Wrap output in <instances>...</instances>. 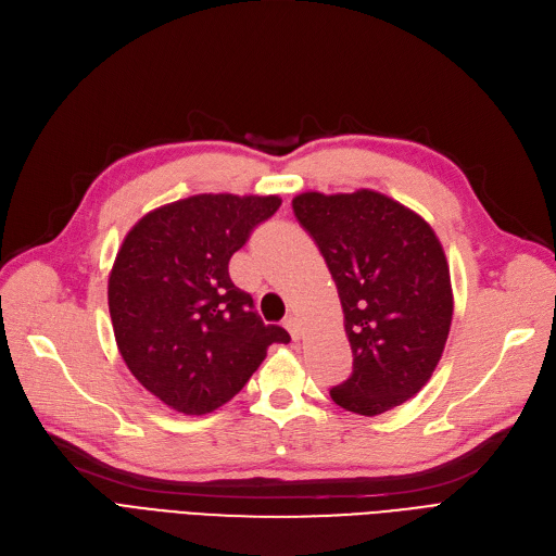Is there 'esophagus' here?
Wrapping results in <instances>:
<instances>
[{
    "mask_svg": "<svg viewBox=\"0 0 556 556\" xmlns=\"http://www.w3.org/2000/svg\"><path fill=\"white\" fill-rule=\"evenodd\" d=\"M283 327H286L288 331H291L293 341H300V338H302V325H300L298 316H286V320H283Z\"/></svg>",
    "mask_w": 556,
    "mask_h": 556,
    "instance_id": "1",
    "label": "esophagus"
}]
</instances>
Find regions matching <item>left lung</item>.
<instances>
[{"label":"left lung","mask_w":556,"mask_h":556,"mask_svg":"<svg viewBox=\"0 0 556 556\" xmlns=\"http://www.w3.org/2000/svg\"><path fill=\"white\" fill-rule=\"evenodd\" d=\"M298 223L336 281L352 345V375L331 400L379 416L416 395L441 361L450 323V268L431 227L375 190L302 192Z\"/></svg>","instance_id":"left-lung-1"}]
</instances>
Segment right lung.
Listing matches in <instances>:
<instances>
[{"label": "right lung", "mask_w": 556, "mask_h": 556, "mask_svg": "<svg viewBox=\"0 0 556 556\" xmlns=\"http://www.w3.org/2000/svg\"><path fill=\"white\" fill-rule=\"evenodd\" d=\"M281 200L195 195L161 206L127 233L109 279L115 341L131 375L186 416L211 414L250 381L273 343L229 277V261Z\"/></svg>", "instance_id": "right-lung-1"}]
</instances>
